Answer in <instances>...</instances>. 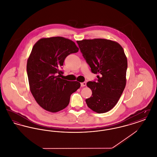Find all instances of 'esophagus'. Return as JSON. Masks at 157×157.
<instances>
[{"label": "esophagus", "mask_w": 157, "mask_h": 157, "mask_svg": "<svg viewBox=\"0 0 157 157\" xmlns=\"http://www.w3.org/2000/svg\"><path fill=\"white\" fill-rule=\"evenodd\" d=\"M86 82H82V83H81V86H82V87H84V86H86Z\"/></svg>", "instance_id": "esophagus-1"}]
</instances>
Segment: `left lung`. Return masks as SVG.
Instances as JSON below:
<instances>
[{
	"mask_svg": "<svg viewBox=\"0 0 157 157\" xmlns=\"http://www.w3.org/2000/svg\"><path fill=\"white\" fill-rule=\"evenodd\" d=\"M76 42L92 72L99 75L97 82L86 83L92 94L86 103L94 112H108L117 104L126 86L128 63L124 51L118 42L109 39Z\"/></svg>",
	"mask_w": 157,
	"mask_h": 157,
	"instance_id": "1",
	"label": "left lung"
}]
</instances>
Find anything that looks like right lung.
I'll use <instances>...</instances> for the list:
<instances>
[{
    "instance_id": "obj_1",
    "label": "right lung",
    "mask_w": 157,
    "mask_h": 157,
    "mask_svg": "<svg viewBox=\"0 0 157 157\" xmlns=\"http://www.w3.org/2000/svg\"><path fill=\"white\" fill-rule=\"evenodd\" d=\"M79 48L72 40L60 36L44 37L33 46L27 61L30 92L40 106L49 112H59L67 106L71 95L81 86L78 81L59 78L60 68L71 53Z\"/></svg>"
}]
</instances>
